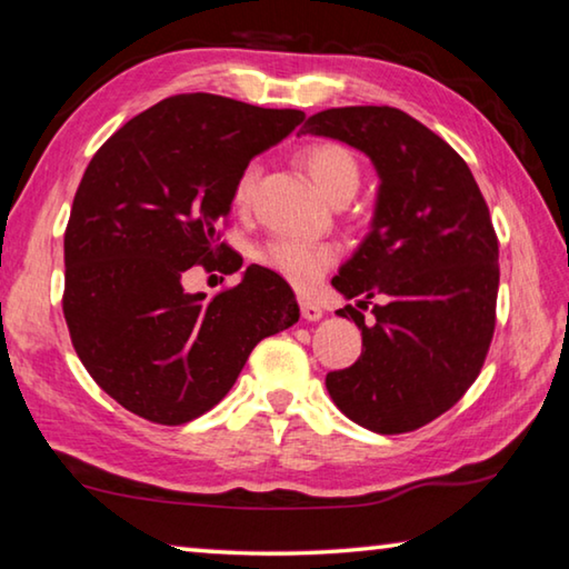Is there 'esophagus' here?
<instances>
[{"instance_id": "esophagus-1", "label": "esophagus", "mask_w": 569, "mask_h": 569, "mask_svg": "<svg viewBox=\"0 0 569 569\" xmlns=\"http://www.w3.org/2000/svg\"><path fill=\"white\" fill-rule=\"evenodd\" d=\"M298 306H301V316H303L306 321H319L321 316H323L321 306L313 303V301H308V298H301V301H298Z\"/></svg>"}]
</instances>
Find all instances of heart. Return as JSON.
I'll list each match as a JSON object with an SVG mask.
<instances>
[{
  "label": "heart",
  "instance_id": "1",
  "mask_svg": "<svg viewBox=\"0 0 569 569\" xmlns=\"http://www.w3.org/2000/svg\"><path fill=\"white\" fill-rule=\"evenodd\" d=\"M298 162L311 176L313 186L326 198L336 200L343 196H353L361 182V168L353 152L336 142H313V146L298 152ZM258 168L248 166L236 182L233 200L238 208H246L253 198ZM261 263L271 268L273 273L291 283L298 291H313L323 273L336 263V248L329 243H316V240L301 238H276L261 250Z\"/></svg>",
  "mask_w": 569,
  "mask_h": 569
}]
</instances>
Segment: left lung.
<instances>
[{"mask_svg":"<svg viewBox=\"0 0 569 569\" xmlns=\"http://www.w3.org/2000/svg\"><path fill=\"white\" fill-rule=\"evenodd\" d=\"M303 134L369 156L379 176L371 230L333 276L346 298L381 296L377 323L343 306L363 349L326 389L346 417L377 435L435 421L479 377L495 333L499 246L475 176L437 132L397 108L316 112Z\"/></svg>","mask_w":569,"mask_h":569,"instance_id":"1","label":"left lung"}]
</instances>
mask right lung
Wrapping results in <instances>:
<instances>
[{
  "instance_id": "right-lung-1",
  "label": "right lung",
  "mask_w": 569,
  "mask_h": 569,
  "mask_svg": "<svg viewBox=\"0 0 569 569\" xmlns=\"http://www.w3.org/2000/svg\"><path fill=\"white\" fill-rule=\"evenodd\" d=\"M306 114L220 94H176L94 152L64 230L62 311L98 387L138 417L178 427L216 407L256 343L298 321L281 276L248 266L206 301L186 293L192 266L236 273L218 243L248 162Z\"/></svg>"
}]
</instances>
